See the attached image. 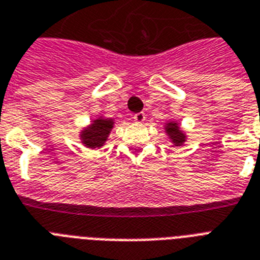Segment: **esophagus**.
Returning <instances> with one entry per match:
<instances>
[{"label":"esophagus","mask_w":260,"mask_h":260,"mask_svg":"<svg viewBox=\"0 0 260 260\" xmlns=\"http://www.w3.org/2000/svg\"><path fill=\"white\" fill-rule=\"evenodd\" d=\"M134 120L136 121V123H144L145 120V115L143 113V112H139V113H135L134 115Z\"/></svg>","instance_id":"esophagus-1"}]
</instances>
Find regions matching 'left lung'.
<instances>
[{"instance_id": "1", "label": "left lung", "mask_w": 260, "mask_h": 260, "mask_svg": "<svg viewBox=\"0 0 260 260\" xmlns=\"http://www.w3.org/2000/svg\"><path fill=\"white\" fill-rule=\"evenodd\" d=\"M164 132L167 134L171 143L174 144V147H180L187 140V135L181 129L178 121H175V120H168L167 123H164Z\"/></svg>"}]
</instances>
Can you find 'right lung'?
I'll return each instance as SVG.
<instances>
[{
	"instance_id": "obj_1",
	"label": "right lung",
	"mask_w": 260,
	"mask_h": 260,
	"mask_svg": "<svg viewBox=\"0 0 260 260\" xmlns=\"http://www.w3.org/2000/svg\"><path fill=\"white\" fill-rule=\"evenodd\" d=\"M115 120L107 119L105 116H97L90 124L84 126L81 132H79V137L81 144L89 149H99L108 140L109 134L113 129Z\"/></svg>"
}]
</instances>
